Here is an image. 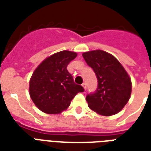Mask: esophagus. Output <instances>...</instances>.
I'll list each match as a JSON object with an SVG mask.
<instances>
[{"label": "esophagus", "instance_id": "esophagus-1", "mask_svg": "<svg viewBox=\"0 0 151 151\" xmlns=\"http://www.w3.org/2000/svg\"><path fill=\"white\" fill-rule=\"evenodd\" d=\"M81 86H82L84 89L86 90V88H87V86H86V84H85V83H83L82 85H81Z\"/></svg>", "mask_w": 151, "mask_h": 151}]
</instances>
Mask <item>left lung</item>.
Segmentation results:
<instances>
[{
  "instance_id": "left-lung-1",
  "label": "left lung",
  "mask_w": 151,
  "mask_h": 151,
  "mask_svg": "<svg viewBox=\"0 0 151 151\" xmlns=\"http://www.w3.org/2000/svg\"><path fill=\"white\" fill-rule=\"evenodd\" d=\"M82 56L98 80L96 92L86 96L88 107L103 116L119 113L131 96L132 81L129 73L113 55L105 51H89L84 52Z\"/></svg>"
}]
</instances>
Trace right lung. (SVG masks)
<instances>
[{
  "label": "right lung",
  "mask_w": 151,
  "mask_h": 151,
  "mask_svg": "<svg viewBox=\"0 0 151 151\" xmlns=\"http://www.w3.org/2000/svg\"><path fill=\"white\" fill-rule=\"evenodd\" d=\"M78 54L64 50L44 59L29 80V93L37 107L48 114H59L66 110L78 92H84L73 82L67 65Z\"/></svg>",
  "instance_id": "obj_1"
}]
</instances>
